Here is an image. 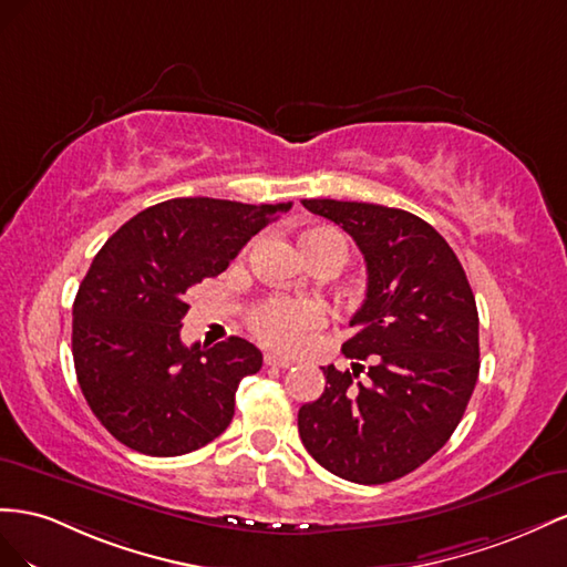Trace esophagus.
<instances>
[{
	"label": "esophagus",
	"instance_id": "34e87169",
	"mask_svg": "<svg viewBox=\"0 0 567 567\" xmlns=\"http://www.w3.org/2000/svg\"><path fill=\"white\" fill-rule=\"evenodd\" d=\"M264 363L270 365V368H289V365H292V361L285 359V355H275V353H266Z\"/></svg>",
	"mask_w": 567,
	"mask_h": 567
}]
</instances>
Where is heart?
<instances>
[{
  "label": "heart",
  "mask_w": 567,
  "mask_h": 567,
  "mask_svg": "<svg viewBox=\"0 0 567 567\" xmlns=\"http://www.w3.org/2000/svg\"><path fill=\"white\" fill-rule=\"evenodd\" d=\"M301 249L316 261L320 256H337L347 261V241L332 228H309L301 233ZM326 322V309L313 299H292V297H268L251 306L249 328L272 349L292 351L297 349L306 334L318 330Z\"/></svg>",
  "instance_id": "b5f03b06"
}]
</instances>
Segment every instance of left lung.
Masks as SVG:
<instances>
[{
  "mask_svg": "<svg viewBox=\"0 0 567 567\" xmlns=\"http://www.w3.org/2000/svg\"><path fill=\"white\" fill-rule=\"evenodd\" d=\"M301 204L349 233L368 270L365 299L351 318L359 332L342 344L347 359L368 368H322L326 392L299 409L301 442L342 480H399L449 442L473 396L480 318L471 282L423 218L363 202Z\"/></svg>",
  "mask_w": 567,
  "mask_h": 567,
  "instance_id": "1",
  "label": "left lung"
}]
</instances>
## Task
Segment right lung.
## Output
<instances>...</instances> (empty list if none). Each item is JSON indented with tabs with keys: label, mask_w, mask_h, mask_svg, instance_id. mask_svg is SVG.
I'll use <instances>...</instances> for the list:
<instances>
[{
	"label": "right lung",
	"mask_w": 567,
	"mask_h": 567,
	"mask_svg": "<svg viewBox=\"0 0 567 567\" xmlns=\"http://www.w3.org/2000/svg\"><path fill=\"white\" fill-rule=\"evenodd\" d=\"M289 208L168 199L127 220L94 256L73 301V363L92 413L121 444L183 456L230 425L237 386L264 355L241 337L185 347L187 295Z\"/></svg>",
	"instance_id": "right-lung-1"
}]
</instances>
